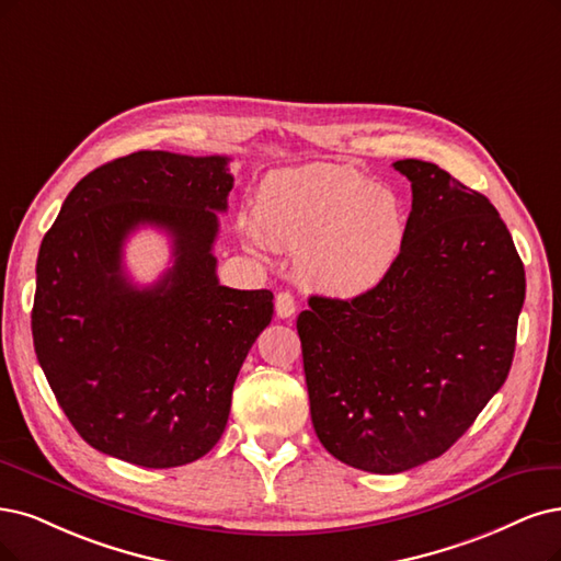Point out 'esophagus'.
I'll use <instances>...</instances> for the list:
<instances>
[{"mask_svg":"<svg viewBox=\"0 0 561 561\" xmlns=\"http://www.w3.org/2000/svg\"><path fill=\"white\" fill-rule=\"evenodd\" d=\"M275 312H277L279 319L294 317L296 314V300H294V296L286 294V291L277 294V298H275Z\"/></svg>","mask_w":561,"mask_h":561,"instance_id":"obj_1","label":"esophagus"}]
</instances>
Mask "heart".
Returning a JSON list of instances; mask_svg holds the SVG:
<instances>
[{"label": "heart", "instance_id": "obj_1", "mask_svg": "<svg viewBox=\"0 0 561 561\" xmlns=\"http://www.w3.org/2000/svg\"><path fill=\"white\" fill-rule=\"evenodd\" d=\"M256 224H244L247 244L267 240L298 249V279L321 296L356 300L396 270L409 219L398 194L342 163L267 173L254 198Z\"/></svg>", "mask_w": 561, "mask_h": 561}]
</instances>
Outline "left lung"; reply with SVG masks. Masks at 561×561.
<instances>
[{
  "label": "left lung",
  "instance_id": "1",
  "mask_svg": "<svg viewBox=\"0 0 561 561\" xmlns=\"http://www.w3.org/2000/svg\"><path fill=\"white\" fill-rule=\"evenodd\" d=\"M411 182L404 252L375 291L298 317L309 411L348 467L400 473L444 455L508 377L525 267L494 205L437 163Z\"/></svg>",
  "mask_w": 561,
  "mask_h": 561
}]
</instances>
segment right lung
I'll use <instances>...</instances> for the list:
<instances>
[{
    "mask_svg": "<svg viewBox=\"0 0 561 561\" xmlns=\"http://www.w3.org/2000/svg\"><path fill=\"white\" fill-rule=\"evenodd\" d=\"M228 157L142 150L82 178L44 236L32 337L41 369L92 448L150 469L194 462L219 442L233 383L273 294L217 279ZM140 225L170 233L174 265L152 287L123 273Z\"/></svg>",
    "mask_w": 561,
    "mask_h": 561,
    "instance_id": "right-lung-1",
    "label": "right lung"
}]
</instances>
